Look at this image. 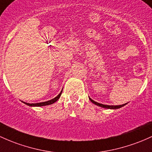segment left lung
<instances>
[{"label":"left lung","mask_w":152,"mask_h":152,"mask_svg":"<svg viewBox=\"0 0 152 152\" xmlns=\"http://www.w3.org/2000/svg\"><path fill=\"white\" fill-rule=\"evenodd\" d=\"M89 98L90 101H91L92 103H94V104H96V105L101 107L107 108V109H118V108L122 107H123L124 105H126V104H127V103H126V104H121V105H107V104H100V103L96 102H95V101L93 100V99H91L90 97H89Z\"/></svg>","instance_id":"1"}]
</instances>
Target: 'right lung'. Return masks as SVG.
Wrapping results in <instances>:
<instances>
[{
  "label": "right lung",
  "mask_w": 152,
  "mask_h": 152,
  "mask_svg": "<svg viewBox=\"0 0 152 152\" xmlns=\"http://www.w3.org/2000/svg\"><path fill=\"white\" fill-rule=\"evenodd\" d=\"M63 91V90H62ZM62 91H61V93H60L56 97H55L54 99H52L50 100H48L47 102H39V103H34V104H29V103H26V102H23L24 103V104H27V105L29 106H32V107H42V106H46V105H49V104H53L54 102H56V101L58 100V99L60 98V96H61V93H62Z\"/></svg>",
  "instance_id": "obj_1"
}]
</instances>
